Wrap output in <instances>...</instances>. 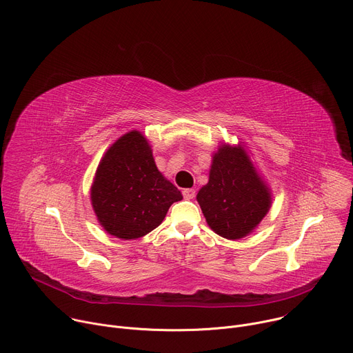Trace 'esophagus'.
Listing matches in <instances>:
<instances>
[{
  "mask_svg": "<svg viewBox=\"0 0 353 353\" xmlns=\"http://www.w3.org/2000/svg\"><path fill=\"white\" fill-rule=\"evenodd\" d=\"M182 194H183L185 199L190 201V199H193L194 196H196V190L192 189V188H188V189H183V190H182Z\"/></svg>",
  "mask_w": 353,
  "mask_h": 353,
  "instance_id": "34e87169",
  "label": "esophagus"
}]
</instances>
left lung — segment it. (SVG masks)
<instances>
[{
  "instance_id": "left-lung-1",
  "label": "left lung",
  "mask_w": 353,
  "mask_h": 353,
  "mask_svg": "<svg viewBox=\"0 0 353 353\" xmlns=\"http://www.w3.org/2000/svg\"><path fill=\"white\" fill-rule=\"evenodd\" d=\"M210 228L228 240L250 234L270 208V193L241 147L221 145L196 196Z\"/></svg>"
}]
</instances>
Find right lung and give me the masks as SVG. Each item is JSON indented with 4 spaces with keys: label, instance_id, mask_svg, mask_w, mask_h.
<instances>
[{
    "label": "right lung",
    "instance_id": "1",
    "mask_svg": "<svg viewBox=\"0 0 353 353\" xmlns=\"http://www.w3.org/2000/svg\"><path fill=\"white\" fill-rule=\"evenodd\" d=\"M181 199V192L157 170L150 144L136 130L106 151L91 189L101 225L123 240L140 239L159 227L170 206Z\"/></svg>",
    "mask_w": 353,
    "mask_h": 353
}]
</instances>
